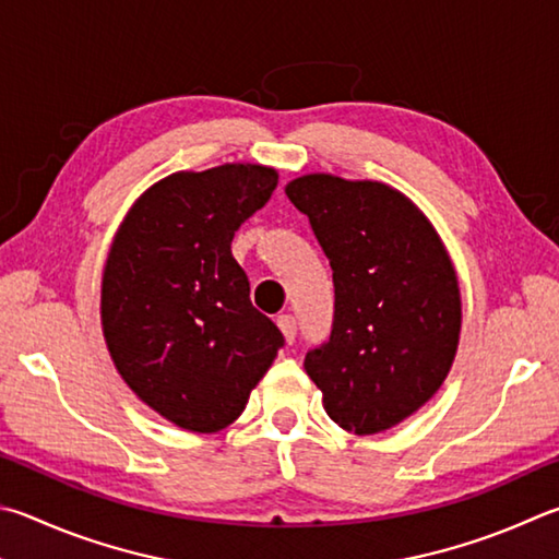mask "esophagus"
I'll return each instance as SVG.
<instances>
[{"instance_id": "obj_1", "label": "esophagus", "mask_w": 559, "mask_h": 559, "mask_svg": "<svg viewBox=\"0 0 559 559\" xmlns=\"http://www.w3.org/2000/svg\"><path fill=\"white\" fill-rule=\"evenodd\" d=\"M278 328H281V332H283V340H286L288 344H293V340H296V334H298V322H296V318H293V314H281V318H278Z\"/></svg>"}]
</instances>
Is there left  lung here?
<instances>
[{"instance_id":"left-lung-1","label":"left lung","mask_w":559,"mask_h":559,"mask_svg":"<svg viewBox=\"0 0 559 559\" xmlns=\"http://www.w3.org/2000/svg\"><path fill=\"white\" fill-rule=\"evenodd\" d=\"M290 198L330 259V340L306 354L330 418L377 435L428 403L452 369L460 283L430 219L391 186L310 174Z\"/></svg>"}]
</instances>
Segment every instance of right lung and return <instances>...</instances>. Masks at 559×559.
I'll list each match as a JSON object with an SVG mask.
<instances>
[{
  "mask_svg": "<svg viewBox=\"0 0 559 559\" xmlns=\"http://www.w3.org/2000/svg\"><path fill=\"white\" fill-rule=\"evenodd\" d=\"M276 186L259 164L178 170L131 205L109 247L99 306L109 357L182 430L235 423L283 347L231 257L235 231Z\"/></svg>",
  "mask_w": 559,
  "mask_h": 559,
  "instance_id": "obj_1",
  "label": "right lung"
}]
</instances>
